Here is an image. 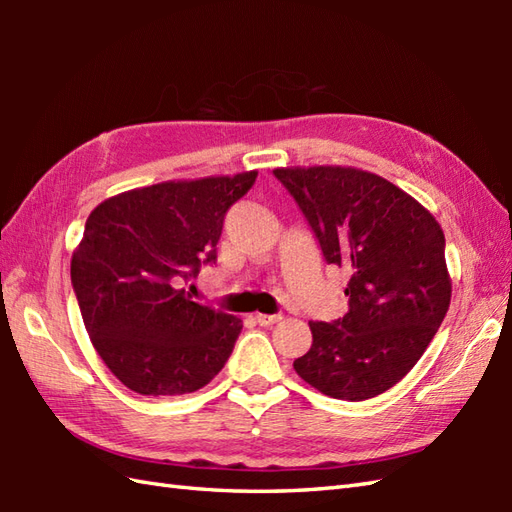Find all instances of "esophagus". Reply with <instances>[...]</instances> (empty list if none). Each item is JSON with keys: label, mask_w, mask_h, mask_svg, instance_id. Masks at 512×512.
Here are the masks:
<instances>
[{"label": "esophagus", "mask_w": 512, "mask_h": 512, "mask_svg": "<svg viewBox=\"0 0 512 512\" xmlns=\"http://www.w3.org/2000/svg\"><path fill=\"white\" fill-rule=\"evenodd\" d=\"M255 321L259 323V325H264V328H270V325H275V323H279L281 321V314H255Z\"/></svg>", "instance_id": "esophagus-1"}]
</instances>
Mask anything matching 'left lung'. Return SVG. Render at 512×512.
Listing matches in <instances>:
<instances>
[{
  "label": "left lung",
  "instance_id": "left-lung-1",
  "mask_svg": "<svg viewBox=\"0 0 512 512\" xmlns=\"http://www.w3.org/2000/svg\"><path fill=\"white\" fill-rule=\"evenodd\" d=\"M323 259L350 270V312L310 321L312 347L295 372L321 394L367 400L420 361L451 303L444 233L396 184L354 167H281Z\"/></svg>",
  "mask_w": 512,
  "mask_h": 512
}]
</instances>
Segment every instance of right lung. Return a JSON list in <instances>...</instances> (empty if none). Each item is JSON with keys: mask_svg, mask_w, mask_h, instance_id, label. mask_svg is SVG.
Wrapping results in <instances>:
<instances>
[{"mask_svg": "<svg viewBox=\"0 0 512 512\" xmlns=\"http://www.w3.org/2000/svg\"><path fill=\"white\" fill-rule=\"evenodd\" d=\"M257 171L169 180L112 195L90 213L70 275L94 350L140 396L209 385L231 356L242 319L180 288L215 262L224 215Z\"/></svg>", "mask_w": 512, "mask_h": 512, "instance_id": "obj_1", "label": "right lung"}]
</instances>
